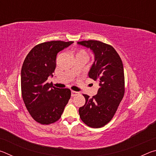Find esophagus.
Returning a JSON list of instances; mask_svg holds the SVG:
<instances>
[{"instance_id":"obj_1","label":"esophagus","mask_w":156,"mask_h":156,"mask_svg":"<svg viewBox=\"0 0 156 156\" xmlns=\"http://www.w3.org/2000/svg\"><path fill=\"white\" fill-rule=\"evenodd\" d=\"M79 94V92L78 91H72V96L73 97L76 96V95H78Z\"/></svg>"}]
</instances>
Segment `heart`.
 <instances>
[{
    "label": "heart",
    "mask_w": 156,
    "mask_h": 156,
    "mask_svg": "<svg viewBox=\"0 0 156 156\" xmlns=\"http://www.w3.org/2000/svg\"><path fill=\"white\" fill-rule=\"evenodd\" d=\"M76 56H84L88 57V54H87V53L86 52V51H84V49H80L77 52V54H76Z\"/></svg>",
    "instance_id": "heart-1"
}]
</instances>
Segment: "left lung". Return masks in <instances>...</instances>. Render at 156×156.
<instances>
[{
    "instance_id": "8db88e82",
    "label": "left lung",
    "mask_w": 156,
    "mask_h": 156,
    "mask_svg": "<svg viewBox=\"0 0 156 156\" xmlns=\"http://www.w3.org/2000/svg\"><path fill=\"white\" fill-rule=\"evenodd\" d=\"M94 51L95 62L89 78L99 83L98 94L92 98L83 94L85 104L79 108L82 121L92 128H100L114 116L125 95V74L122 60L110 44L99 41L78 42Z\"/></svg>"
}]
</instances>
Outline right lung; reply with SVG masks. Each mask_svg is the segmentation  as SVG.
<instances>
[{"label": "right lung", "mask_w": 156, "mask_h": 156, "mask_svg": "<svg viewBox=\"0 0 156 156\" xmlns=\"http://www.w3.org/2000/svg\"><path fill=\"white\" fill-rule=\"evenodd\" d=\"M73 41H47L29 52L21 69V94L31 117L41 125L58 120L71 97L68 88L59 89L47 82L56 67L57 54Z\"/></svg>", "instance_id": "right-lung-1"}]
</instances>
